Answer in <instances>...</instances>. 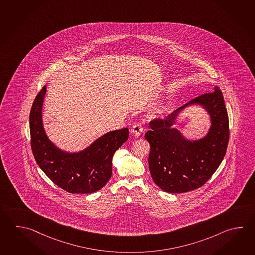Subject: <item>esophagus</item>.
Masks as SVG:
<instances>
[{"instance_id":"obj_1","label":"esophagus","mask_w":255,"mask_h":255,"mask_svg":"<svg viewBox=\"0 0 255 255\" xmlns=\"http://www.w3.org/2000/svg\"><path fill=\"white\" fill-rule=\"evenodd\" d=\"M131 133L133 135L138 137L140 135V133L143 131V128H142V125L140 123H137L135 125H132V128H131Z\"/></svg>"}]
</instances>
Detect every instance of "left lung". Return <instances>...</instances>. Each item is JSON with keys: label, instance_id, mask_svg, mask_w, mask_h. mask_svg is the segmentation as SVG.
Returning a JSON list of instances; mask_svg holds the SVG:
<instances>
[{"label": "left lung", "instance_id": "8db88e82", "mask_svg": "<svg viewBox=\"0 0 255 255\" xmlns=\"http://www.w3.org/2000/svg\"><path fill=\"white\" fill-rule=\"evenodd\" d=\"M197 104L211 118L208 135L197 141L185 139L172 128L176 115L185 107ZM145 133L151 145L149 169L157 186L164 192L181 193L202 187L220 166L229 142V118L224 95L219 87L179 107L165 119L150 122Z\"/></svg>", "mask_w": 255, "mask_h": 255}]
</instances>
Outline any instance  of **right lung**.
Segmentation results:
<instances>
[{"label": "right lung", "instance_id": "1", "mask_svg": "<svg viewBox=\"0 0 255 255\" xmlns=\"http://www.w3.org/2000/svg\"><path fill=\"white\" fill-rule=\"evenodd\" d=\"M45 93L46 86H43L30 113L31 151L37 164L52 182L66 192L99 191L112 176L113 157L128 140V128L105 133L83 151L74 153L62 151L48 139L43 129L42 109Z\"/></svg>", "mask_w": 255, "mask_h": 255}]
</instances>
